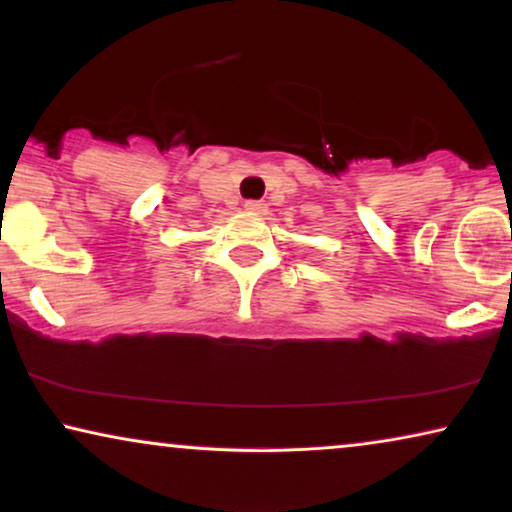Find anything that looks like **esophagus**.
<instances>
[{"label":"esophagus","mask_w":512,"mask_h":512,"mask_svg":"<svg viewBox=\"0 0 512 512\" xmlns=\"http://www.w3.org/2000/svg\"><path fill=\"white\" fill-rule=\"evenodd\" d=\"M244 209H247L249 214H263L265 209H268V205H265V202H261V200H247V202H244Z\"/></svg>","instance_id":"obj_1"}]
</instances>
